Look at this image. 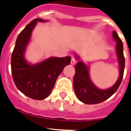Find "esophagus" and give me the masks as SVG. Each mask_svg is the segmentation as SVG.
<instances>
[{
	"mask_svg": "<svg viewBox=\"0 0 131 131\" xmlns=\"http://www.w3.org/2000/svg\"><path fill=\"white\" fill-rule=\"evenodd\" d=\"M75 63H76L75 58L74 57H72L71 58V64L74 65V64H75Z\"/></svg>",
	"mask_w": 131,
	"mask_h": 131,
	"instance_id": "34e87169",
	"label": "esophagus"
}]
</instances>
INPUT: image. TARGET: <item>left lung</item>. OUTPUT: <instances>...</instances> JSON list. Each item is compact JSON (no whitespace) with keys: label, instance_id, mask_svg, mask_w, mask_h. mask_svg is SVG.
I'll return each instance as SVG.
<instances>
[{"label":"left lung","instance_id":"8db88e82","mask_svg":"<svg viewBox=\"0 0 131 131\" xmlns=\"http://www.w3.org/2000/svg\"><path fill=\"white\" fill-rule=\"evenodd\" d=\"M113 37L116 44V53L119 64V75L116 83L107 89H100L94 84L89 75V68L83 62H77L75 66V74L73 78V88L76 96L80 101L86 104H99L107 100L115 93L119 86L123 77L125 69V58L123 55V45L117 33L113 31ZM79 60L78 56H75Z\"/></svg>","mask_w":131,"mask_h":131}]
</instances>
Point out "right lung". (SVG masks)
Listing matches in <instances>:
<instances>
[{
    "label": "right lung",
    "instance_id": "obj_1",
    "mask_svg": "<svg viewBox=\"0 0 131 131\" xmlns=\"http://www.w3.org/2000/svg\"><path fill=\"white\" fill-rule=\"evenodd\" d=\"M38 21H47L40 18L33 19L18 36L12 54L11 70L18 90L32 99L41 100L50 95L58 76L71 62V57H50L33 65L27 62L25 58V50Z\"/></svg>",
    "mask_w": 131,
    "mask_h": 131
}]
</instances>
